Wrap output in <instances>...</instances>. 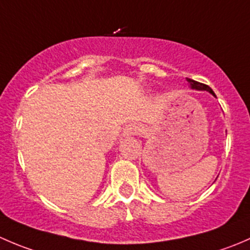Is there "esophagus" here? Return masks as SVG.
I'll return each mask as SVG.
<instances>
[{
	"label": "esophagus",
	"mask_w": 250,
	"mask_h": 250,
	"mask_svg": "<svg viewBox=\"0 0 250 250\" xmlns=\"http://www.w3.org/2000/svg\"><path fill=\"white\" fill-rule=\"evenodd\" d=\"M138 130H139V127H138L137 125H128L125 129V134L134 135V134H137Z\"/></svg>",
	"instance_id": "esophagus-1"
}]
</instances>
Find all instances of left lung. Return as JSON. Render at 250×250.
<instances>
[{
    "label": "left lung",
    "instance_id": "obj_1",
    "mask_svg": "<svg viewBox=\"0 0 250 250\" xmlns=\"http://www.w3.org/2000/svg\"><path fill=\"white\" fill-rule=\"evenodd\" d=\"M188 84H190V87L192 88V89H198V90H207V92H209V93H210V94H213L214 97H216V95H215V93L213 92V89H211V88L209 87V85H207V84H203V83H200V82H197V81H193V80H191V78H188Z\"/></svg>",
    "mask_w": 250,
    "mask_h": 250
}]
</instances>
